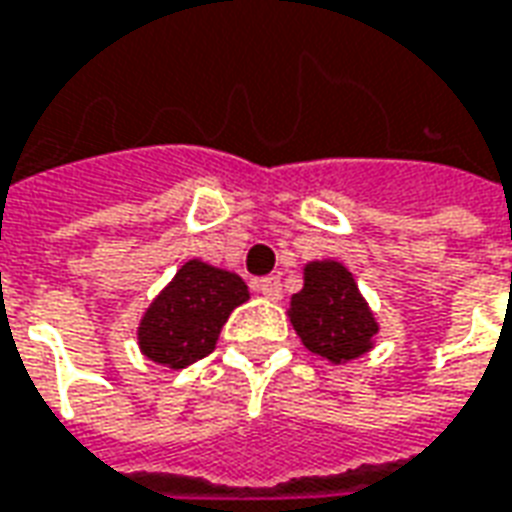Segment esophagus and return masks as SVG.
Here are the masks:
<instances>
[{
  "label": "esophagus",
  "instance_id": "1",
  "mask_svg": "<svg viewBox=\"0 0 512 512\" xmlns=\"http://www.w3.org/2000/svg\"><path fill=\"white\" fill-rule=\"evenodd\" d=\"M255 288L263 293L266 299H271V302L282 299V280H280V277H263V280H257Z\"/></svg>",
  "mask_w": 512,
  "mask_h": 512
}]
</instances>
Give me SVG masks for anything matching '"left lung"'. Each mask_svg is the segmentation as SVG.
I'll return each mask as SVG.
<instances>
[{
  "label": "left lung",
  "instance_id": "1",
  "mask_svg": "<svg viewBox=\"0 0 512 512\" xmlns=\"http://www.w3.org/2000/svg\"><path fill=\"white\" fill-rule=\"evenodd\" d=\"M288 316L307 349L330 363H349L371 352L380 332L352 271L338 260L307 263L305 285L291 296Z\"/></svg>",
  "mask_w": 512,
  "mask_h": 512
}]
</instances>
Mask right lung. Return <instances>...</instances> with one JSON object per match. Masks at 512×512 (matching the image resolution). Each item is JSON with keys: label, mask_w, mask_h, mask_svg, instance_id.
Here are the masks:
<instances>
[{"label": "right lung", "mask_w": 512, "mask_h": 512, "mask_svg": "<svg viewBox=\"0 0 512 512\" xmlns=\"http://www.w3.org/2000/svg\"><path fill=\"white\" fill-rule=\"evenodd\" d=\"M246 299L249 288L238 274L202 260H188L146 307L138 327V346L160 366H191L216 349L221 327Z\"/></svg>", "instance_id": "right-lung-1"}]
</instances>
